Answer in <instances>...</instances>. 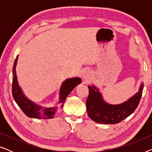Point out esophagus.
<instances>
[{"label":"esophagus","instance_id":"obj_1","mask_svg":"<svg viewBox=\"0 0 152 152\" xmlns=\"http://www.w3.org/2000/svg\"><path fill=\"white\" fill-rule=\"evenodd\" d=\"M88 74L87 73V72H85V73H84V75H83V77H84V79H86L88 78Z\"/></svg>","mask_w":152,"mask_h":152}]
</instances>
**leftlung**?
Listing matches in <instances>:
<instances>
[{
  "label": "left lung",
  "mask_w": 152,
  "mask_h": 152,
  "mask_svg": "<svg viewBox=\"0 0 152 152\" xmlns=\"http://www.w3.org/2000/svg\"><path fill=\"white\" fill-rule=\"evenodd\" d=\"M143 83L138 93L120 104H110L103 99L98 88L88 86L89 95L86 99L87 113L89 118L97 123L117 124L129 116L138 107L142 96Z\"/></svg>",
  "instance_id": "obj_1"
}]
</instances>
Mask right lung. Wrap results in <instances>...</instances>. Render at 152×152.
<instances>
[{
  "label": "right lung",
  "instance_id": "right-lung-1",
  "mask_svg": "<svg viewBox=\"0 0 152 152\" xmlns=\"http://www.w3.org/2000/svg\"><path fill=\"white\" fill-rule=\"evenodd\" d=\"M18 56L14 61L13 70H12V95L16 104L18 105L23 113L30 118H38V119H50L63 107V104L65 102L66 98L69 93L73 90L75 86L82 82L80 77H74L67 79L62 83L59 91V101L57 104L53 107L45 108L36 104L27 98L23 94L21 88L18 85L17 77L16 73V67L18 61Z\"/></svg>",
  "mask_w": 152,
  "mask_h": 152
}]
</instances>
